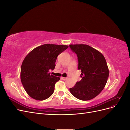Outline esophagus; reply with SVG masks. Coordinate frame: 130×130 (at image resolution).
<instances>
[{
	"label": "esophagus",
	"mask_w": 130,
	"mask_h": 130,
	"mask_svg": "<svg viewBox=\"0 0 130 130\" xmlns=\"http://www.w3.org/2000/svg\"><path fill=\"white\" fill-rule=\"evenodd\" d=\"M61 79H62V80H67V77H61Z\"/></svg>",
	"instance_id": "esophagus-1"
}]
</instances>
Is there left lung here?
I'll list each match as a JSON object with an SVG mask.
<instances>
[{"instance_id": "1", "label": "left lung", "mask_w": 130, "mask_h": 130, "mask_svg": "<svg viewBox=\"0 0 130 130\" xmlns=\"http://www.w3.org/2000/svg\"><path fill=\"white\" fill-rule=\"evenodd\" d=\"M77 55L78 69L82 79L69 90L77 99L87 101L93 99L103 90L107 81L109 70L103 55L86 44L69 45Z\"/></svg>"}]
</instances>
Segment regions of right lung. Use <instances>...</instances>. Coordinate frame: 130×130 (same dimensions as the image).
I'll use <instances>...</instances> for the list:
<instances>
[{
  "instance_id": "right-lung-1",
  "label": "right lung",
  "mask_w": 130,
  "mask_h": 130,
  "mask_svg": "<svg viewBox=\"0 0 130 130\" xmlns=\"http://www.w3.org/2000/svg\"><path fill=\"white\" fill-rule=\"evenodd\" d=\"M67 45L46 44L39 46L27 55L21 69V80L28 95L37 100H44L52 95L55 85L60 78L50 75L59 54Z\"/></svg>"
}]
</instances>
